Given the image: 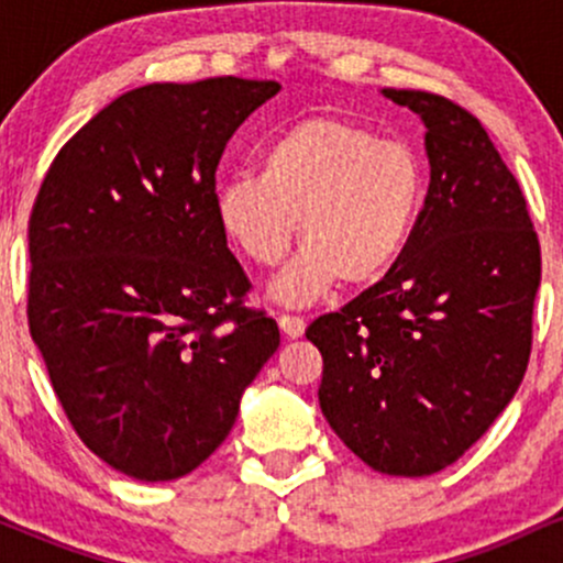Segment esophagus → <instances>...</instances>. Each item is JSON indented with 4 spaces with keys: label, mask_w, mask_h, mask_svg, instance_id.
I'll return each instance as SVG.
<instances>
[{
    "label": "esophagus",
    "mask_w": 563,
    "mask_h": 563,
    "mask_svg": "<svg viewBox=\"0 0 563 563\" xmlns=\"http://www.w3.org/2000/svg\"><path fill=\"white\" fill-rule=\"evenodd\" d=\"M277 322H280V331L286 333L288 339H299V335L303 333V328H307V320L296 318V314H280Z\"/></svg>",
    "instance_id": "esophagus-1"
}]
</instances>
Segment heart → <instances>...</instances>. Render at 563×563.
<instances>
[{"mask_svg": "<svg viewBox=\"0 0 563 563\" xmlns=\"http://www.w3.org/2000/svg\"><path fill=\"white\" fill-rule=\"evenodd\" d=\"M426 200L423 161L339 115H309L275 134L260 177L241 174L214 190V217L232 249L256 267L299 251L275 280L286 303L318 299L335 283L371 286L399 260Z\"/></svg>", "mask_w": 563, "mask_h": 563, "instance_id": "1", "label": "heart"}]
</instances>
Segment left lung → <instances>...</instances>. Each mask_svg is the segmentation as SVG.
Segmentation results:
<instances>
[{
  "mask_svg": "<svg viewBox=\"0 0 563 563\" xmlns=\"http://www.w3.org/2000/svg\"><path fill=\"white\" fill-rule=\"evenodd\" d=\"M421 115L431 183L394 267L307 339L341 442L389 476L448 468L506 410L532 352L540 241L525 192L476 115L384 89Z\"/></svg>",
  "mask_w": 563,
  "mask_h": 563,
  "instance_id": "obj_1",
  "label": "left lung"
}]
</instances>
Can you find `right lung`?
Segmentation results:
<instances>
[{"label":"right lung","instance_id":"right-lung-1","mask_svg":"<svg viewBox=\"0 0 563 563\" xmlns=\"http://www.w3.org/2000/svg\"><path fill=\"white\" fill-rule=\"evenodd\" d=\"M277 81L115 97L60 147L29 219V328L70 426L140 482L190 474L280 346L214 217L217 166Z\"/></svg>","mask_w":563,"mask_h":563}]
</instances>
